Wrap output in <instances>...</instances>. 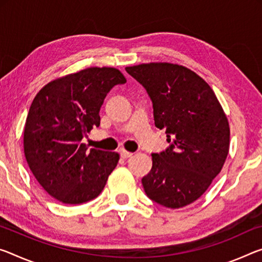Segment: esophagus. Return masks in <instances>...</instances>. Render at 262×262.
<instances>
[{
	"label": "esophagus",
	"mask_w": 262,
	"mask_h": 262,
	"mask_svg": "<svg viewBox=\"0 0 262 262\" xmlns=\"http://www.w3.org/2000/svg\"><path fill=\"white\" fill-rule=\"evenodd\" d=\"M120 155H121L122 159H129V157L133 155V152H129V151H126L124 149H120Z\"/></svg>",
	"instance_id": "34e87169"
}]
</instances>
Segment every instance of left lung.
Listing matches in <instances>:
<instances>
[{
	"instance_id": "left-lung-1",
	"label": "left lung",
	"mask_w": 262,
	"mask_h": 262,
	"mask_svg": "<svg viewBox=\"0 0 262 262\" xmlns=\"http://www.w3.org/2000/svg\"><path fill=\"white\" fill-rule=\"evenodd\" d=\"M150 98L155 127L169 147L152 152V168L142 178L147 196L170 209L196 201L221 172L230 147V127L205 80L184 66L169 63L126 68Z\"/></svg>"
}]
</instances>
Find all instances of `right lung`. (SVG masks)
I'll return each instance as SVG.
<instances>
[{
    "mask_svg": "<svg viewBox=\"0 0 262 262\" xmlns=\"http://www.w3.org/2000/svg\"><path fill=\"white\" fill-rule=\"evenodd\" d=\"M126 84L119 70L90 68L49 82L32 101L24 128V155L43 189L65 204L98 197L119 162V154L82 143L99 127L106 95Z\"/></svg>",
    "mask_w": 262,
    "mask_h": 262,
    "instance_id": "add662e5",
    "label": "right lung"
}]
</instances>
